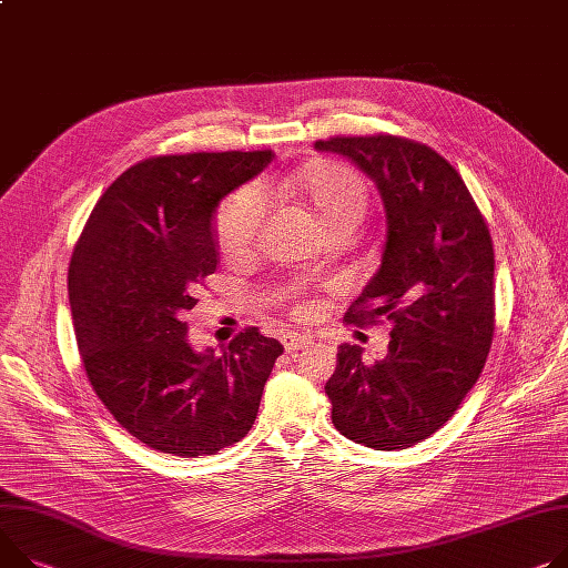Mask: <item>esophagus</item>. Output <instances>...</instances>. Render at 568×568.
<instances>
[{
  "instance_id": "1",
  "label": "esophagus",
  "mask_w": 568,
  "mask_h": 568,
  "mask_svg": "<svg viewBox=\"0 0 568 568\" xmlns=\"http://www.w3.org/2000/svg\"><path fill=\"white\" fill-rule=\"evenodd\" d=\"M312 343H314V336H310V334H297V332L282 334V345H284L286 353L304 351V347H310Z\"/></svg>"
}]
</instances>
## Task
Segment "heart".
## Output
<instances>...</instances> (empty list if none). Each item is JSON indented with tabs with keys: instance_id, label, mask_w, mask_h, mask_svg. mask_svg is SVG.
Masks as SVG:
<instances>
[{
	"instance_id": "heart-1",
	"label": "heart",
	"mask_w": 568,
	"mask_h": 568,
	"mask_svg": "<svg viewBox=\"0 0 568 568\" xmlns=\"http://www.w3.org/2000/svg\"><path fill=\"white\" fill-rule=\"evenodd\" d=\"M282 191L307 206L325 227L351 223L355 225L366 209V184L359 174L343 163H318L286 178ZM266 184L245 186L232 193L215 215V239L223 254H243L258 232L266 213Z\"/></svg>"
}]
</instances>
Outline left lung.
I'll list each match as a JSON object with an SVG mask.
<instances>
[{"mask_svg": "<svg viewBox=\"0 0 568 568\" xmlns=\"http://www.w3.org/2000/svg\"><path fill=\"white\" fill-rule=\"evenodd\" d=\"M316 150L366 172L386 211L382 264L345 321L394 325L382 362L338 345L325 384L332 423L368 448L403 450L444 427L485 368L496 329L491 234L459 172L423 143L336 136Z\"/></svg>", "mask_w": 568, "mask_h": 568, "instance_id": "8db88e82", "label": "left lung"}]
</instances>
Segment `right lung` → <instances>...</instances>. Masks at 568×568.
I'll use <instances>...</instances> for the list:
<instances>
[{"label":"right lung","mask_w":568,"mask_h":568,"mask_svg":"<svg viewBox=\"0 0 568 568\" xmlns=\"http://www.w3.org/2000/svg\"><path fill=\"white\" fill-rule=\"evenodd\" d=\"M273 156L145 159L104 191L72 252L68 295L85 375L113 418L159 453L215 455L241 442L284 353L256 327L221 355L195 353L184 323L217 266V204Z\"/></svg>","instance_id":"obj_1"}]
</instances>
